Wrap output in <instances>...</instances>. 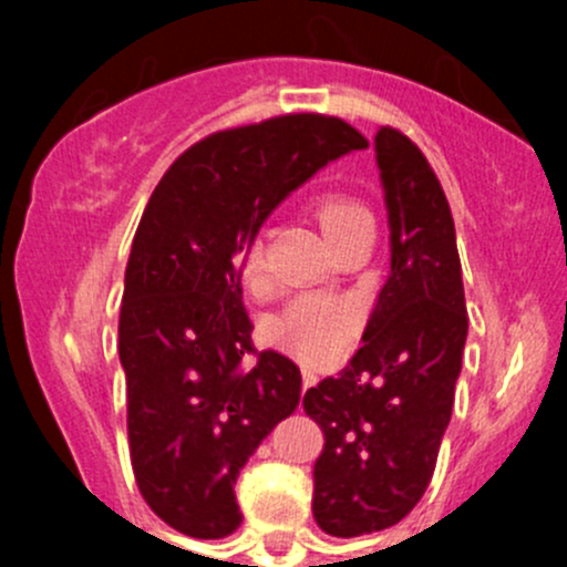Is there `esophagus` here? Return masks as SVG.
<instances>
[{
	"label": "esophagus",
	"mask_w": 567,
	"mask_h": 567,
	"mask_svg": "<svg viewBox=\"0 0 567 567\" xmlns=\"http://www.w3.org/2000/svg\"><path fill=\"white\" fill-rule=\"evenodd\" d=\"M316 373H312V370H307L305 368V390H307V386H316Z\"/></svg>",
	"instance_id": "esophagus-1"
}]
</instances>
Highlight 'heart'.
Returning <instances> with one entry per match:
<instances>
[{
	"label": "heart",
	"instance_id": "obj_1",
	"mask_svg": "<svg viewBox=\"0 0 567 567\" xmlns=\"http://www.w3.org/2000/svg\"><path fill=\"white\" fill-rule=\"evenodd\" d=\"M312 216H316L320 233L331 244L351 233L353 227L364 225L370 219V210L359 205L357 199L346 194H320L312 203ZM262 274L260 249L251 247L244 255L241 279L255 288ZM359 326L357 307L342 299H329V296H299L285 307V312L274 320L271 337L299 359L310 364L334 362L351 342L353 331Z\"/></svg>",
	"mask_w": 567,
	"mask_h": 567
}]
</instances>
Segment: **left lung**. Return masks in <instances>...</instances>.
I'll return each mask as SVG.
<instances>
[{"label": "left lung", "mask_w": 567, "mask_h": 567, "mask_svg": "<svg viewBox=\"0 0 567 567\" xmlns=\"http://www.w3.org/2000/svg\"><path fill=\"white\" fill-rule=\"evenodd\" d=\"M390 221V277L340 379L307 390L323 431L312 513L326 535L357 537L414 511L436 468L466 346L455 221L420 147L375 134Z\"/></svg>", "instance_id": "8db88e82"}]
</instances>
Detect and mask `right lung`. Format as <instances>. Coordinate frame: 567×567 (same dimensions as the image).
Returning a JSON list of instances; mask_svg holds the SVG:
<instances>
[{"label":"right lung","instance_id":"obj_1","mask_svg":"<svg viewBox=\"0 0 567 567\" xmlns=\"http://www.w3.org/2000/svg\"><path fill=\"white\" fill-rule=\"evenodd\" d=\"M364 147L342 120L285 114L197 142L147 199L125 266L120 364L136 485L183 535L241 527L238 474L301 398L299 368L251 346L241 255L290 192Z\"/></svg>","mask_w":567,"mask_h":567}]
</instances>
